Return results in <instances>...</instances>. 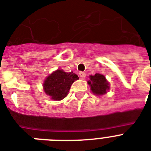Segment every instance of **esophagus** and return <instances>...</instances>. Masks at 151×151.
Wrapping results in <instances>:
<instances>
[{"label":"esophagus","instance_id":"esophagus-1","mask_svg":"<svg viewBox=\"0 0 151 151\" xmlns=\"http://www.w3.org/2000/svg\"><path fill=\"white\" fill-rule=\"evenodd\" d=\"M79 76H80L81 78H85V77H86V73H85V72H80V73H79Z\"/></svg>","mask_w":151,"mask_h":151}]
</instances>
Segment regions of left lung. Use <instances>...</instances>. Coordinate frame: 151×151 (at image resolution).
I'll list each match as a JSON object with an SVG mask.
<instances>
[{
  "label": "left lung",
  "mask_w": 151,
  "mask_h": 151,
  "mask_svg": "<svg viewBox=\"0 0 151 151\" xmlns=\"http://www.w3.org/2000/svg\"><path fill=\"white\" fill-rule=\"evenodd\" d=\"M92 92L96 95L105 94L110 87L109 83L105 77L100 73H96L94 76H90V80L88 81Z\"/></svg>",
  "instance_id": "8db88e82"
}]
</instances>
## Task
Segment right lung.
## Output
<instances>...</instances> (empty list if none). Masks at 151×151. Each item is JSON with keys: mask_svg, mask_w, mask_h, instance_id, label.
<instances>
[{"mask_svg": "<svg viewBox=\"0 0 151 151\" xmlns=\"http://www.w3.org/2000/svg\"><path fill=\"white\" fill-rule=\"evenodd\" d=\"M78 77L73 72L66 73L57 70L46 78L44 90L54 100H62L66 96L71 85L78 80Z\"/></svg>", "mask_w": 151, "mask_h": 151, "instance_id": "add662e5", "label": "right lung"}]
</instances>
